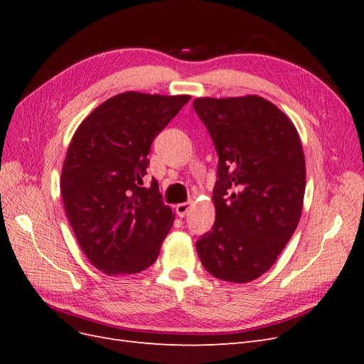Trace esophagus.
Instances as JSON below:
<instances>
[{"label":"esophagus","mask_w":364,"mask_h":364,"mask_svg":"<svg viewBox=\"0 0 364 364\" xmlns=\"http://www.w3.org/2000/svg\"><path fill=\"white\" fill-rule=\"evenodd\" d=\"M190 209H191V202H185V203H179L178 206H176L174 211H176V214H178V217L183 218L186 214L190 213Z\"/></svg>","instance_id":"obj_1"}]
</instances>
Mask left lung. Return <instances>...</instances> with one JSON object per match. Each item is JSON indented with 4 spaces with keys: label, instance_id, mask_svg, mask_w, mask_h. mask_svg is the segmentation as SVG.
Listing matches in <instances>:
<instances>
[{
    "label": "left lung",
    "instance_id": "8db88e82",
    "mask_svg": "<svg viewBox=\"0 0 364 364\" xmlns=\"http://www.w3.org/2000/svg\"><path fill=\"white\" fill-rule=\"evenodd\" d=\"M218 155L215 223L196 241L203 267L235 284L277 261L299 223L305 158L287 115L258 95L196 98Z\"/></svg>",
    "mask_w": 364,
    "mask_h": 364
}]
</instances>
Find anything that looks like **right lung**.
I'll return each instance as SVG.
<instances>
[{"instance_id":"add662e5","label":"right lung","mask_w":364,"mask_h":364,"mask_svg":"<svg viewBox=\"0 0 364 364\" xmlns=\"http://www.w3.org/2000/svg\"><path fill=\"white\" fill-rule=\"evenodd\" d=\"M188 95L123 92L75 130L60 193L79 246L107 274H134L156 261L173 225L155 179L144 185L151 142Z\"/></svg>"}]
</instances>
